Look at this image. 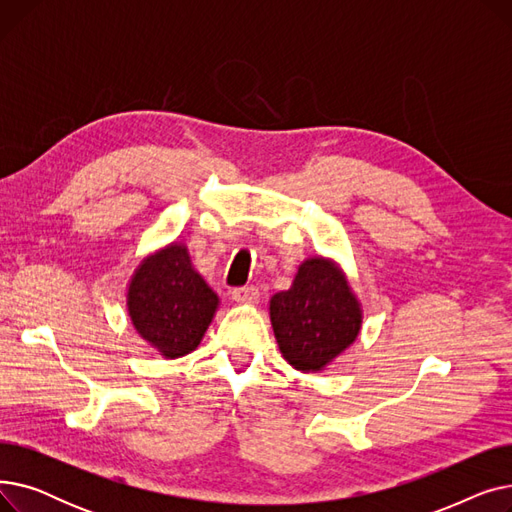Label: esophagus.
Listing matches in <instances>:
<instances>
[{"label":"esophagus","instance_id":"34e87169","mask_svg":"<svg viewBox=\"0 0 512 512\" xmlns=\"http://www.w3.org/2000/svg\"><path fill=\"white\" fill-rule=\"evenodd\" d=\"M232 299L240 305H253L259 301V290L257 286H240L232 290Z\"/></svg>","mask_w":512,"mask_h":512}]
</instances>
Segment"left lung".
<instances>
[{
  "mask_svg": "<svg viewBox=\"0 0 512 512\" xmlns=\"http://www.w3.org/2000/svg\"><path fill=\"white\" fill-rule=\"evenodd\" d=\"M272 328L282 357L299 371H319L355 342L361 307L338 265L307 259L288 290L270 301Z\"/></svg>",
  "mask_w": 512,
  "mask_h": 512,
  "instance_id": "obj_1",
  "label": "left lung"
}]
</instances>
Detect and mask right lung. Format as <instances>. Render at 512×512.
<instances>
[{
	"label": "right lung",
	"mask_w": 512,
	"mask_h": 512,
	"mask_svg": "<svg viewBox=\"0 0 512 512\" xmlns=\"http://www.w3.org/2000/svg\"><path fill=\"white\" fill-rule=\"evenodd\" d=\"M218 303V294L195 272L186 247L176 242L147 257L128 286L134 330L166 359L195 351Z\"/></svg>",
	"instance_id": "add662e5"
}]
</instances>
